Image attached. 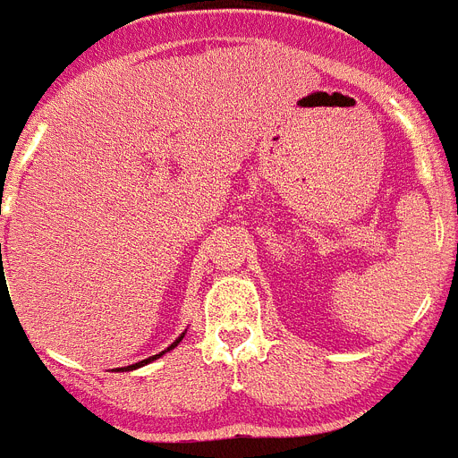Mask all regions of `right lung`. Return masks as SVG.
I'll return each instance as SVG.
<instances>
[{
  "mask_svg": "<svg viewBox=\"0 0 458 458\" xmlns=\"http://www.w3.org/2000/svg\"><path fill=\"white\" fill-rule=\"evenodd\" d=\"M182 338H185V334H182V335H178V338H175V343H174V345H171V347H166V350H164V352L174 350V347L178 345V343H181ZM164 352H159V354H155V357H148V359H143V361H139V363H131V366H127V369H123V370H134V369H140V366H146V363H150V361H155V359H159V357H162Z\"/></svg>",
  "mask_w": 458,
  "mask_h": 458,
  "instance_id": "1",
  "label": "right lung"
}]
</instances>
